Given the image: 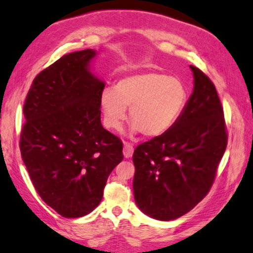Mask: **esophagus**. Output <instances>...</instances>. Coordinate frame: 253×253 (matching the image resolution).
I'll return each instance as SVG.
<instances>
[{
  "label": "esophagus",
  "mask_w": 253,
  "mask_h": 253,
  "mask_svg": "<svg viewBox=\"0 0 253 253\" xmlns=\"http://www.w3.org/2000/svg\"><path fill=\"white\" fill-rule=\"evenodd\" d=\"M133 151H134L133 145L127 143V142L123 143V156H124V158H126V159L131 158L132 154H133Z\"/></svg>",
  "instance_id": "34e87169"
}]
</instances>
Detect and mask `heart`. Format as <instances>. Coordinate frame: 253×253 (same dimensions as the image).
<instances>
[{"instance_id": "heart-1", "label": "heart", "mask_w": 253, "mask_h": 253, "mask_svg": "<svg viewBox=\"0 0 253 253\" xmlns=\"http://www.w3.org/2000/svg\"><path fill=\"white\" fill-rule=\"evenodd\" d=\"M187 101L188 91L181 80L145 71L119 79L113 90L102 92L100 104L109 129L121 130L126 120V108H130L132 132L156 139L174 126Z\"/></svg>"}]
</instances>
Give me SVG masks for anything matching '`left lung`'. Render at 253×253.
<instances>
[{
    "mask_svg": "<svg viewBox=\"0 0 253 253\" xmlns=\"http://www.w3.org/2000/svg\"><path fill=\"white\" fill-rule=\"evenodd\" d=\"M190 69L193 91L178 121L133 153L136 206L161 221L180 218L207 196L227 148L223 109L214 84L196 66Z\"/></svg>",
    "mask_w": 253,
    "mask_h": 253,
    "instance_id": "obj_1",
    "label": "left lung"
}]
</instances>
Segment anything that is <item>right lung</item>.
<instances>
[{
    "instance_id": "1",
    "label": "right lung",
    "mask_w": 253,
    "mask_h": 253,
    "mask_svg": "<svg viewBox=\"0 0 253 253\" xmlns=\"http://www.w3.org/2000/svg\"><path fill=\"white\" fill-rule=\"evenodd\" d=\"M92 48L65 54L35 77L23 113L20 149L42 200L64 218L95 208L123 144L101 123L105 83L91 72Z\"/></svg>"
}]
</instances>
